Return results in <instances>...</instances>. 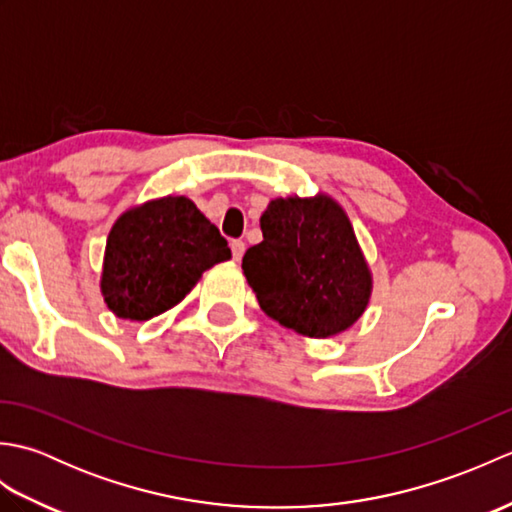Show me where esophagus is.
I'll return each mask as SVG.
<instances>
[{"label": "esophagus", "mask_w": 512, "mask_h": 512, "mask_svg": "<svg viewBox=\"0 0 512 512\" xmlns=\"http://www.w3.org/2000/svg\"><path fill=\"white\" fill-rule=\"evenodd\" d=\"M231 250H233V259H235V262H239V259H242V255H244V250H246V244L242 242V239H233Z\"/></svg>", "instance_id": "34e87169"}]
</instances>
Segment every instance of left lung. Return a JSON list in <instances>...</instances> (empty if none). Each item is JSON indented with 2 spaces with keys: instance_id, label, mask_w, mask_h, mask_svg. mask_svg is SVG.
<instances>
[{
  "instance_id": "left-lung-1",
  "label": "left lung",
  "mask_w": 512,
  "mask_h": 512,
  "mask_svg": "<svg viewBox=\"0 0 512 512\" xmlns=\"http://www.w3.org/2000/svg\"><path fill=\"white\" fill-rule=\"evenodd\" d=\"M259 226L264 239L246 250L242 268L270 319L328 339L363 317L374 279L339 202L325 193L275 198Z\"/></svg>"
}]
</instances>
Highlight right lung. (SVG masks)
<instances>
[{"label": "right lung", "mask_w": 512, "mask_h": 512, "mask_svg": "<svg viewBox=\"0 0 512 512\" xmlns=\"http://www.w3.org/2000/svg\"><path fill=\"white\" fill-rule=\"evenodd\" d=\"M231 248L184 195L127 209L107 235L101 295L118 319L149 321L189 295Z\"/></svg>", "instance_id": "right-lung-1"}]
</instances>
